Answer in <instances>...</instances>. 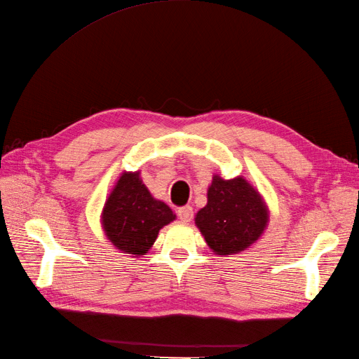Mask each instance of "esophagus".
Returning a JSON list of instances; mask_svg holds the SVG:
<instances>
[{"label":"esophagus","instance_id":"obj_1","mask_svg":"<svg viewBox=\"0 0 359 359\" xmlns=\"http://www.w3.org/2000/svg\"><path fill=\"white\" fill-rule=\"evenodd\" d=\"M178 217L182 223H189L193 219V208L189 205L178 208Z\"/></svg>","mask_w":359,"mask_h":359}]
</instances>
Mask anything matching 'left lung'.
Returning <instances> with one entry per match:
<instances>
[{
    "mask_svg": "<svg viewBox=\"0 0 359 359\" xmlns=\"http://www.w3.org/2000/svg\"><path fill=\"white\" fill-rule=\"evenodd\" d=\"M268 210L260 194L241 178L212 177L208 203L196 214V226L215 255L227 256L248 248L268 224Z\"/></svg>",
    "mask_w": 359,
    "mask_h": 359,
    "instance_id": "obj_1",
    "label": "left lung"
}]
</instances>
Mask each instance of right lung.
I'll list each match as a JSON object with an SVG mask.
<instances>
[{"instance_id": "obj_1", "label": "right lung", "mask_w": 359, "mask_h": 359, "mask_svg": "<svg viewBox=\"0 0 359 359\" xmlns=\"http://www.w3.org/2000/svg\"><path fill=\"white\" fill-rule=\"evenodd\" d=\"M173 220L175 214L165 202L151 196L139 172H126L119 177L102 214L107 240L121 252L135 256L145 255L161 227Z\"/></svg>"}]
</instances>
